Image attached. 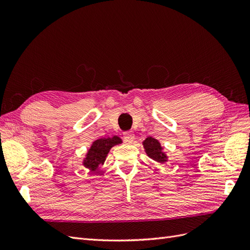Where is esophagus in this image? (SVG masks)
<instances>
[{"label":"esophagus","mask_w":250,"mask_h":250,"mask_svg":"<svg viewBox=\"0 0 250 250\" xmlns=\"http://www.w3.org/2000/svg\"><path fill=\"white\" fill-rule=\"evenodd\" d=\"M123 138L127 143H132L134 140V133L132 131H125L123 133Z\"/></svg>","instance_id":"obj_1"}]
</instances>
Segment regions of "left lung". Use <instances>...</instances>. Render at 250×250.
Returning <instances> with one entry per match:
<instances>
[{
    "label": "left lung",
    "mask_w": 250,
    "mask_h": 250,
    "mask_svg": "<svg viewBox=\"0 0 250 250\" xmlns=\"http://www.w3.org/2000/svg\"><path fill=\"white\" fill-rule=\"evenodd\" d=\"M143 144H144V147H145V149H146L147 154L151 158H153V160H155L158 163H165L166 162V158H167V157H166L165 153L162 152L161 144L158 143L155 139L147 138Z\"/></svg>",
    "instance_id": "left-lung-1"
}]
</instances>
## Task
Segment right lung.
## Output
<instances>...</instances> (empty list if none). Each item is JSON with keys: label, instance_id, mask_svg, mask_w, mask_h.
Returning <instances> with one entry per match:
<instances>
[{"label": "right lung", "instance_id": "right-lung-1", "mask_svg": "<svg viewBox=\"0 0 250 250\" xmlns=\"http://www.w3.org/2000/svg\"><path fill=\"white\" fill-rule=\"evenodd\" d=\"M120 143L121 140L118 137L99 139L94 142L93 146L90 147L88 151L86 160L84 161L85 167L97 171L98 168H99V166L103 164V162L105 161V157H106L110 148Z\"/></svg>", "mask_w": 250, "mask_h": 250}]
</instances>
